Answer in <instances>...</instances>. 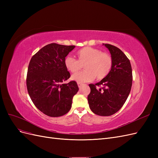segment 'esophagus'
<instances>
[{"mask_svg": "<svg viewBox=\"0 0 158 158\" xmlns=\"http://www.w3.org/2000/svg\"><path fill=\"white\" fill-rule=\"evenodd\" d=\"M77 84H78V88H81V86H82V85H83L82 83H78Z\"/></svg>", "mask_w": 158, "mask_h": 158, "instance_id": "1", "label": "esophagus"}]
</instances>
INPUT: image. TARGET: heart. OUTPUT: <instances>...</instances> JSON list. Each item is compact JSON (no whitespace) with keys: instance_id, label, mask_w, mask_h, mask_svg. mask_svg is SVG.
Here are the masks:
<instances>
[{"instance_id":"obj_1","label":"heart","mask_w":158,"mask_h":158,"mask_svg":"<svg viewBox=\"0 0 158 158\" xmlns=\"http://www.w3.org/2000/svg\"><path fill=\"white\" fill-rule=\"evenodd\" d=\"M78 60L69 55L64 59L66 69L75 73L82 68L85 70L72 76V80L78 83L89 82L95 77L98 80L105 78L109 74L113 66L111 56L97 48L86 47L78 51Z\"/></svg>"}]
</instances>
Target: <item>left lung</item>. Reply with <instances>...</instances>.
Here are the masks:
<instances>
[{
	"mask_svg": "<svg viewBox=\"0 0 158 158\" xmlns=\"http://www.w3.org/2000/svg\"><path fill=\"white\" fill-rule=\"evenodd\" d=\"M111 53L113 66L109 74L99 82L89 84V106L94 113L110 116L120 109L131 92L132 73L130 60L117 47L104 44ZM101 87L96 89V85Z\"/></svg>",
	"mask_w": 158,
	"mask_h": 158,
	"instance_id": "8db88e82",
	"label": "left lung"
}]
</instances>
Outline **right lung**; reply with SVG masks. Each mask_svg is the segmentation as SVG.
Segmentation results:
<instances>
[{
	"label": "right lung",
	"mask_w": 158,
	"mask_h": 158,
	"mask_svg": "<svg viewBox=\"0 0 158 158\" xmlns=\"http://www.w3.org/2000/svg\"><path fill=\"white\" fill-rule=\"evenodd\" d=\"M74 45L51 44L33 55L28 66L26 85L35 107L47 116L57 117L67 113L73 96L78 91L75 81L64 84L70 76L64 59Z\"/></svg>",
	"instance_id": "1"
}]
</instances>
